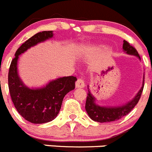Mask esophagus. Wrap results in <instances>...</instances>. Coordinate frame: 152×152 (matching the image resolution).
Listing matches in <instances>:
<instances>
[{
	"instance_id": "obj_1",
	"label": "esophagus",
	"mask_w": 152,
	"mask_h": 152,
	"mask_svg": "<svg viewBox=\"0 0 152 152\" xmlns=\"http://www.w3.org/2000/svg\"><path fill=\"white\" fill-rule=\"evenodd\" d=\"M75 86L76 88H83L85 86V83H84V81L81 78H78L76 81Z\"/></svg>"
}]
</instances>
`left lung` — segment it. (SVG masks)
<instances>
[{"instance_id": "left-lung-1", "label": "left lung", "mask_w": 152, "mask_h": 152, "mask_svg": "<svg viewBox=\"0 0 152 152\" xmlns=\"http://www.w3.org/2000/svg\"><path fill=\"white\" fill-rule=\"evenodd\" d=\"M123 49L128 55H134L140 60L139 54L134 47L131 46L130 43H128L126 40H124ZM144 86V77L142 86L140 90L138 91L137 95L132 99L131 101L128 102L125 105L117 106H98L95 103V98L91 94L88 88V92L87 93L86 102V110L89 118L94 121L99 123H107L112 121H118L121 119L123 117L128 115L133 108L137 104L142 94Z\"/></svg>"}]
</instances>
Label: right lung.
<instances>
[{
    "instance_id": "obj_1",
    "label": "right lung",
    "mask_w": 152,
    "mask_h": 152,
    "mask_svg": "<svg viewBox=\"0 0 152 152\" xmlns=\"http://www.w3.org/2000/svg\"><path fill=\"white\" fill-rule=\"evenodd\" d=\"M52 37V31L35 34L18 49L10 64L8 83L12 100L18 113L32 124H45L53 121L61 110L64 97L75 87L77 78L74 76L58 78L50 81L46 86L37 88L27 87L18 76L17 64L19 55L31 46Z\"/></svg>"
}]
</instances>
